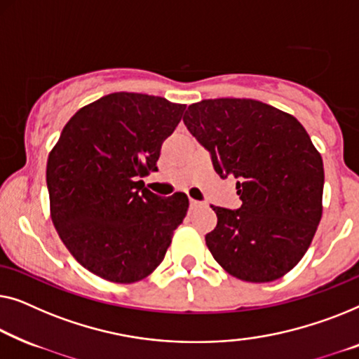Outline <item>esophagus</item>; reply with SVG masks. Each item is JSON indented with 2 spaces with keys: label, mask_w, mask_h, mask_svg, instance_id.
<instances>
[{
  "label": "esophagus",
  "mask_w": 359,
  "mask_h": 359,
  "mask_svg": "<svg viewBox=\"0 0 359 359\" xmlns=\"http://www.w3.org/2000/svg\"><path fill=\"white\" fill-rule=\"evenodd\" d=\"M205 201H198V200H190V208L191 210H196V208H203Z\"/></svg>",
  "instance_id": "34e87169"
}]
</instances>
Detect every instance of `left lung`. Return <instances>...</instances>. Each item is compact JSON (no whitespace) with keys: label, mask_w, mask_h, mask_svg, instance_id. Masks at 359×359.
Here are the masks:
<instances>
[{"label":"left lung","mask_w":359,"mask_h":359,"mask_svg":"<svg viewBox=\"0 0 359 359\" xmlns=\"http://www.w3.org/2000/svg\"><path fill=\"white\" fill-rule=\"evenodd\" d=\"M184 123L208 151L216 174L234 177L241 208L211 206L205 236L215 260L236 278H281L309 249L322 218L324 163L304 127L254 99H206Z\"/></svg>","instance_id":"8db88e82"}]
</instances>
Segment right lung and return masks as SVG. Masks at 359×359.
I'll use <instances>...</instances> for the list:
<instances>
[{
  "label": "right lung",
  "instance_id": "add662e5",
  "mask_svg": "<svg viewBox=\"0 0 359 359\" xmlns=\"http://www.w3.org/2000/svg\"><path fill=\"white\" fill-rule=\"evenodd\" d=\"M184 110L164 97L114 93L65 125L47 163L50 211L60 239L90 273L133 283L164 260L189 198L156 195L140 177L158 170Z\"/></svg>",
  "mask_w": 359,
  "mask_h": 359
}]
</instances>
